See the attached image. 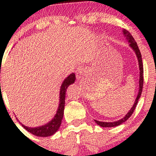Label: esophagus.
Segmentation results:
<instances>
[{
    "instance_id": "1",
    "label": "esophagus",
    "mask_w": 156,
    "mask_h": 156,
    "mask_svg": "<svg viewBox=\"0 0 156 156\" xmlns=\"http://www.w3.org/2000/svg\"><path fill=\"white\" fill-rule=\"evenodd\" d=\"M84 73H85V69L83 67H77L76 71V75L77 79L79 80L80 78L84 75Z\"/></svg>"
}]
</instances>
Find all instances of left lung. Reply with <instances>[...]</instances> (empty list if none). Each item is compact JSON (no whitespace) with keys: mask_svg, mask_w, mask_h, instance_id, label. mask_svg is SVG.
<instances>
[{"mask_svg":"<svg viewBox=\"0 0 156 156\" xmlns=\"http://www.w3.org/2000/svg\"><path fill=\"white\" fill-rule=\"evenodd\" d=\"M123 35L126 37L128 42L130 43V47L133 50L134 52L136 53V55L138 62H139V93H138V95L136 97V99L135 100V102H134V104L131 108L130 109L129 112H128V114L125 116L122 119H119L118 121L112 122H101L98 120H94L95 122L100 126L103 127V128H111V127H116L118 126V125L122 124L123 122H125L127 119H128L130 118V116L132 115L133 112L135 110L138 101H139V99L140 98L141 92H142V88H143V83H144V77H143V73H144V69H143V64H142V59H141V55L140 53V51H139V48H138L137 43L136 42L135 39L132 35L129 33V31H128L127 30L123 29L122 31Z\"/></svg>","mask_w":156,"mask_h":156,"instance_id":"left-lung-1","label":"left lung"}]
</instances>
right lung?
<instances>
[{"instance_id":"obj_1","label":"right lung","mask_w":156,"mask_h":156,"mask_svg":"<svg viewBox=\"0 0 156 156\" xmlns=\"http://www.w3.org/2000/svg\"><path fill=\"white\" fill-rule=\"evenodd\" d=\"M76 80V75L72 73L67 78H66L62 83L60 88V96H59V105H58V110L56 114H55L53 119L48 122L47 124L42 125V126L37 127V128H29L22 125V126L28 132L37 136L47 137L53 135L59 128L61 123H62V118L64 115V104H65V94L67 87L70 84L73 83ZM21 124V123H20Z\"/></svg>"}]
</instances>
